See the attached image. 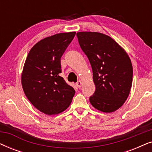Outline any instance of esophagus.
I'll list each match as a JSON object with an SVG mask.
<instances>
[{"instance_id": "34e87169", "label": "esophagus", "mask_w": 152, "mask_h": 152, "mask_svg": "<svg viewBox=\"0 0 152 152\" xmlns=\"http://www.w3.org/2000/svg\"><path fill=\"white\" fill-rule=\"evenodd\" d=\"M82 84H83V82H82V81H78L76 83V85H77V86L78 87V88H81V87H82Z\"/></svg>"}]
</instances>
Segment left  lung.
Returning <instances> with one entry per match:
<instances>
[{
    "label": "left lung",
    "mask_w": 152,
    "mask_h": 152,
    "mask_svg": "<svg viewBox=\"0 0 152 152\" xmlns=\"http://www.w3.org/2000/svg\"><path fill=\"white\" fill-rule=\"evenodd\" d=\"M77 36L93 70L95 91L89 98L91 105L104 113L115 111L125 102L132 88L133 67L128 54L102 33L80 32Z\"/></svg>",
    "instance_id": "obj_1"
}]
</instances>
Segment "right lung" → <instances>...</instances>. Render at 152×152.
<instances>
[{"instance_id": "1", "label": "right lung", "mask_w": 152, "mask_h": 152, "mask_svg": "<svg viewBox=\"0 0 152 152\" xmlns=\"http://www.w3.org/2000/svg\"><path fill=\"white\" fill-rule=\"evenodd\" d=\"M75 32L59 33L41 39L29 52L21 73L25 95L34 107L46 115L65 111L75 91L62 77L61 57Z\"/></svg>"}]
</instances>
